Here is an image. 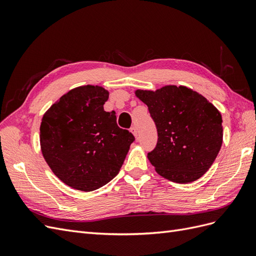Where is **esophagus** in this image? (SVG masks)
Listing matches in <instances>:
<instances>
[{"label":"esophagus","instance_id":"1","mask_svg":"<svg viewBox=\"0 0 256 256\" xmlns=\"http://www.w3.org/2000/svg\"><path fill=\"white\" fill-rule=\"evenodd\" d=\"M131 132L134 134V136H138V129H136V127H131Z\"/></svg>","mask_w":256,"mask_h":256}]
</instances>
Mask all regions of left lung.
I'll return each instance as SVG.
<instances>
[{
	"mask_svg": "<svg viewBox=\"0 0 256 256\" xmlns=\"http://www.w3.org/2000/svg\"><path fill=\"white\" fill-rule=\"evenodd\" d=\"M148 106L158 141L147 154L156 171L168 180L180 184L194 182L212 166L222 145L220 112L186 86H168L136 90Z\"/></svg>",
	"mask_w": 256,
	"mask_h": 256,
	"instance_id": "obj_1",
	"label": "left lung"
}]
</instances>
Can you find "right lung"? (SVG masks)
Listing matches in <instances>:
<instances>
[{
	"label": "right lung",
	"instance_id": "add662e5",
	"mask_svg": "<svg viewBox=\"0 0 256 256\" xmlns=\"http://www.w3.org/2000/svg\"><path fill=\"white\" fill-rule=\"evenodd\" d=\"M109 92L86 85L69 90L44 115L40 146L44 160L64 184L92 191L118 174L136 138L106 112Z\"/></svg>",
	"mask_w": 256,
	"mask_h": 256
}]
</instances>
